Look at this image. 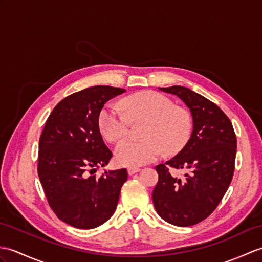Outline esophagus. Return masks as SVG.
<instances>
[{"label": "esophagus", "mask_w": 262, "mask_h": 262, "mask_svg": "<svg viewBox=\"0 0 262 262\" xmlns=\"http://www.w3.org/2000/svg\"><path fill=\"white\" fill-rule=\"evenodd\" d=\"M127 171H128L129 175H133V174L138 173L139 171H141V168H138V167H129L128 169H127Z\"/></svg>", "instance_id": "obj_1"}]
</instances>
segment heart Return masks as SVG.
<instances>
[{
	"label": "heart",
	"instance_id": "heart-1",
	"mask_svg": "<svg viewBox=\"0 0 262 262\" xmlns=\"http://www.w3.org/2000/svg\"><path fill=\"white\" fill-rule=\"evenodd\" d=\"M132 119H148L142 141L125 139L120 142L115 155L121 165L136 167L155 161L163 154L179 151L186 144L192 128L190 114L156 91H141L121 100ZM99 128L108 141L117 142L126 136L129 118L118 103L109 102L99 114Z\"/></svg>",
	"mask_w": 262,
	"mask_h": 262
}]
</instances>
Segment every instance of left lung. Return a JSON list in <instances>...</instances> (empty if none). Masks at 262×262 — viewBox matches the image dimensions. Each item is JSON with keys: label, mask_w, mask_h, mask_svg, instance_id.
<instances>
[{"label": "left lung", "mask_w": 262, "mask_h": 262, "mask_svg": "<svg viewBox=\"0 0 262 262\" xmlns=\"http://www.w3.org/2000/svg\"><path fill=\"white\" fill-rule=\"evenodd\" d=\"M159 89L185 103L193 130L178 155L155 167L159 182L153 203L163 220L190 227L208 217L226 194L234 172L236 137L227 115L205 97L182 86ZM168 167L184 169L186 174L178 178Z\"/></svg>", "instance_id": "1"}]
</instances>
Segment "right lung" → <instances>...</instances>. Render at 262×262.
Returning <instances> with one entry per match:
<instances>
[{"label":"right lung","instance_id":"1","mask_svg":"<svg viewBox=\"0 0 262 262\" xmlns=\"http://www.w3.org/2000/svg\"><path fill=\"white\" fill-rule=\"evenodd\" d=\"M123 88L94 86L60 101L49 116L39 142L38 173L57 216L78 229H94L114 214L127 169L105 171L113 153L103 143L99 114Z\"/></svg>","mask_w":262,"mask_h":262}]
</instances>
